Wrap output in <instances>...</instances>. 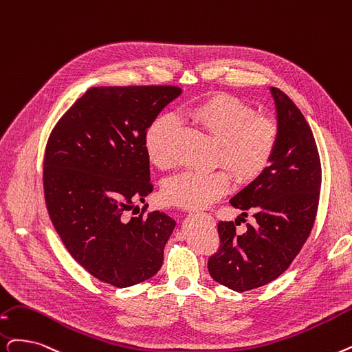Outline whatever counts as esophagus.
<instances>
[{
  "label": "esophagus",
  "mask_w": 352,
  "mask_h": 352,
  "mask_svg": "<svg viewBox=\"0 0 352 352\" xmlns=\"http://www.w3.org/2000/svg\"><path fill=\"white\" fill-rule=\"evenodd\" d=\"M203 216H206V217H208V219H211V216H210V214H207V212H206V214H204V212H203Z\"/></svg>",
  "instance_id": "1"
}]
</instances>
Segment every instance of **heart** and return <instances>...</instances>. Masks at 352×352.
<instances>
[{"label":"heart","mask_w":352,"mask_h":352,"mask_svg":"<svg viewBox=\"0 0 352 352\" xmlns=\"http://www.w3.org/2000/svg\"><path fill=\"white\" fill-rule=\"evenodd\" d=\"M191 118L217 141L214 165H226L237 181L249 182L261 177L273 160L279 141L276 120L256 115L252 104L227 95H212L190 111ZM177 119L161 115L149 125L145 146L149 160L161 170L175 165L170 141ZM233 177L226 168L216 171L182 173L165 182L162 197L182 208H201L217 201L232 187Z\"/></svg>","instance_id":"heart-1"}]
</instances>
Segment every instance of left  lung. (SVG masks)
I'll return each mask as SVG.
<instances>
[{
    "mask_svg": "<svg viewBox=\"0 0 352 352\" xmlns=\"http://www.w3.org/2000/svg\"><path fill=\"white\" fill-rule=\"evenodd\" d=\"M279 141L266 171L236 194L230 204L253 212L254 224L236 233L239 220L220 221L219 250L208 257L211 278L236 292L270 283L294 262L315 223L322 170L314 133L298 106L270 87Z\"/></svg>",
    "mask_w": 352,
    "mask_h": 352,
    "instance_id": "left-lung-1",
    "label": "left lung"
}]
</instances>
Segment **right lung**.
I'll return each mask as SVG.
<instances>
[{
    "label": "right lung",
    "instance_id": "1",
    "mask_svg": "<svg viewBox=\"0 0 352 352\" xmlns=\"http://www.w3.org/2000/svg\"><path fill=\"white\" fill-rule=\"evenodd\" d=\"M181 91L158 85L90 87L45 145L43 188L50 220L74 261L108 285L133 286L162 266L175 220L146 208L131 219L126 212L154 188L146 131Z\"/></svg>",
    "mask_w": 352,
    "mask_h": 352
}]
</instances>
